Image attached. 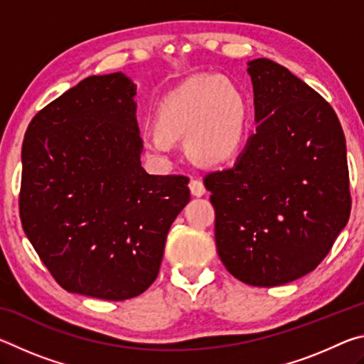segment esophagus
I'll list each match as a JSON object with an SVG mask.
<instances>
[{"label": "esophagus", "instance_id": "1", "mask_svg": "<svg viewBox=\"0 0 364 364\" xmlns=\"http://www.w3.org/2000/svg\"><path fill=\"white\" fill-rule=\"evenodd\" d=\"M189 191H191V194L196 196V197H202L207 193V189L204 186V183H202V180H191L189 181Z\"/></svg>", "mask_w": 364, "mask_h": 364}]
</instances>
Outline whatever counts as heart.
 Listing matches in <instances>:
<instances>
[{"mask_svg":"<svg viewBox=\"0 0 364 364\" xmlns=\"http://www.w3.org/2000/svg\"><path fill=\"white\" fill-rule=\"evenodd\" d=\"M250 101L228 77H193L165 93L157 104L144 151L159 164L168 162L173 143L202 167H218L242 149L250 127Z\"/></svg>","mask_w":364,"mask_h":364,"instance_id":"1","label":"heart"}]
</instances>
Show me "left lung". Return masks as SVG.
Masks as SVG:
<instances>
[{"instance_id":"obj_1","label":"left lung","mask_w":364,"mask_h":364,"mask_svg":"<svg viewBox=\"0 0 364 364\" xmlns=\"http://www.w3.org/2000/svg\"><path fill=\"white\" fill-rule=\"evenodd\" d=\"M247 65L257 132L234 167L204 184L226 269L249 286L273 287L315 269L347 225V147L323 96L273 60Z\"/></svg>"}]
</instances>
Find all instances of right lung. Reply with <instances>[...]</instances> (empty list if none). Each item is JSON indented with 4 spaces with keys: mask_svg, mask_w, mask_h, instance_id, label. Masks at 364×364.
Returning a JSON list of instances; mask_svg holds the SVG:
<instances>
[{
    "mask_svg": "<svg viewBox=\"0 0 364 364\" xmlns=\"http://www.w3.org/2000/svg\"><path fill=\"white\" fill-rule=\"evenodd\" d=\"M134 95L122 72L91 75L41 109L23 138L22 228L67 292L143 294L191 199L186 176L141 167Z\"/></svg>",
    "mask_w": 364,
    "mask_h": 364,
    "instance_id": "add662e5",
    "label": "right lung"
}]
</instances>
